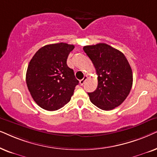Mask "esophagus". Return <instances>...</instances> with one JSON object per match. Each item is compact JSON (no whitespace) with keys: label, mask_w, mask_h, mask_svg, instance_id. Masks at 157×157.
<instances>
[{"label":"esophagus","mask_w":157,"mask_h":157,"mask_svg":"<svg viewBox=\"0 0 157 157\" xmlns=\"http://www.w3.org/2000/svg\"><path fill=\"white\" fill-rule=\"evenodd\" d=\"M87 79V75H85V76H84V77H83V79H82V80H80V84L81 85H82L85 83V81H86Z\"/></svg>","instance_id":"esophagus-1"}]
</instances>
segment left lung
<instances>
[{
    "label": "left lung",
    "mask_w": 157,
    "mask_h": 157,
    "mask_svg": "<svg viewBox=\"0 0 157 157\" xmlns=\"http://www.w3.org/2000/svg\"><path fill=\"white\" fill-rule=\"evenodd\" d=\"M83 50L98 75V87L88 93L90 100L100 109H114L126 100L132 87L133 73L128 60L122 52L104 43L85 46Z\"/></svg>",
    "instance_id": "obj_1"
}]
</instances>
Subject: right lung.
<instances>
[{"label":"right lung","mask_w":157,"mask_h":157,"mask_svg":"<svg viewBox=\"0 0 157 157\" xmlns=\"http://www.w3.org/2000/svg\"><path fill=\"white\" fill-rule=\"evenodd\" d=\"M72 44L58 43L41 47L29 62L26 81L31 97L43 109L53 111L70 102L79 81L67 64Z\"/></svg>","instance_id":"right-lung-1"}]
</instances>
